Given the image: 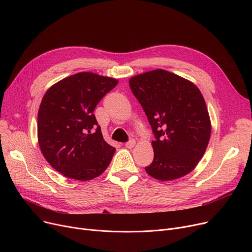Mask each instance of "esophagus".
<instances>
[{
	"label": "esophagus",
	"instance_id": "1",
	"mask_svg": "<svg viewBox=\"0 0 252 252\" xmlns=\"http://www.w3.org/2000/svg\"><path fill=\"white\" fill-rule=\"evenodd\" d=\"M135 145H136V141L131 139V140H129L128 142L126 143V147L128 148V149H131V148H133V147L135 146Z\"/></svg>",
	"mask_w": 252,
	"mask_h": 252
}]
</instances>
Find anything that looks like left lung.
I'll return each mask as SVG.
<instances>
[{
	"instance_id": "left-lung-1",
	"label": "left lung",
	"mask_w": 252,
	"mask_h": 252,
	"mask_svg": "<svg viewBox=\"0 0 252 252\" xmlns=\"http://www.w3.org/2000/svg\"><path fill=\"white\" fill-rule=\"evenodd\" d=\"M129 87L155 136L154 159L145 167L146 173L159 181H173L191 173L202 158L211 133L199 89L163 69L130 77Z\"/></svg>"
}]
</instances>
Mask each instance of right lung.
Wrapping results in <instances>:
<instances>
[{
    "instance_id": "1",
    "label": "right lung",
    "mask_w": 252,
    "mask_h": 252,
    "mask_svg": "<svg viewBox=\"0 0 252 252\" xmlns=\"http://www.w3.org/2000/svg\"><path fill=\"white\" fill-rule=\"evenodd\" d=\"M118 81L79 72L53 85L37 113V140L50 165L63 176L88 181L109 165L115 148L103 139L94 110Z\"/></svg>"
}]
</instances>
